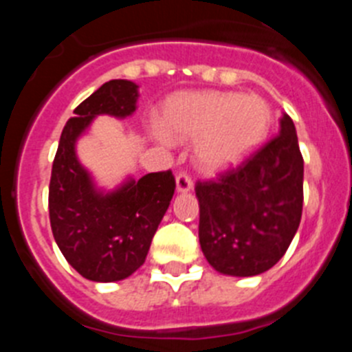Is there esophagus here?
Instances as JSON below:
<instances>
[{
    "label": "esophagus",
    "instance_id": "obj_1",
    "mask_svg": "<svg viewBox=\"0 0 352 352\" xmlns=\"http://www.w3.org/2000/svg\"><path fill=\"white\" fill-rule=\"evenodd\" d=\"M192 186H194V183H192V178L186 173H179L176 176V190L178 192H188L192 190Z\"/></svg>",
    "mask_w": 352,
    "mask_h": 352
}]
</instances>
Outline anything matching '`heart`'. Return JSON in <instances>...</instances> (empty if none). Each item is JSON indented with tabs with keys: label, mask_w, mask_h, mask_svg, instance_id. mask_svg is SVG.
<instances>
[{
	"label": "heart",
	"mask_w": 352,
	"mask_h": 352,
	"mask_svg": "<svg viewBox=\"0 0 352 352\" xmlns=\"http://www.w3.org/2000/svg\"><path fill=\"white\" fill-rule=\"evenodd\" d=\"M272 109L257 95L201 91L173 96L166 107V129L155 126L162 142L170 135L195 139V160L208 173L238 166L266 139Z\"/></svg>",
	"instance_id": "1"
}]
</instances>
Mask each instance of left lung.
<instances>
[{
	"instance_id": "obj_1",
	"label": "left lung",
	"mask_w": 352,
	"mask_h": 352,
	"mask_svg": "<svg viewBox=\"0 0 352 352\" xmlns=\"http://www.w3.org/2000/svg\"><path fill=\"white\" fill-rule=\"evenodd\" d=\"M199 243L217 272L254 276L284 257L303 210V157L287 114L280 132L239 166L195 183Z\"/></svg>"
}]
</instances>
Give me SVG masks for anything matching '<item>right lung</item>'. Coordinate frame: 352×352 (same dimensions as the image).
<instances>
[{
	"mask_svg": "<svg viewBox=\"0 0 352 352\" xmlns=\"http://www.w3.org/2000/svg\"><path fill=\"white\" fill-rule=\"evenodd\" d=\"M138 84L114 79L102 84L76 107L61 132L49 183V219L56 243L77 273L93 282H116L132 275L173 199L170 170L149 173L114 192L95 188L76 157V141L93 118H126L135 111Z\"/></svg>",
	"mask_w": 352,
	"mask_h": 352,
	"instance_id": "obj_1",
	"label": "right lung"
}]
</instances>
